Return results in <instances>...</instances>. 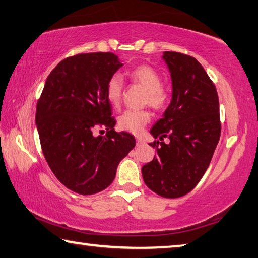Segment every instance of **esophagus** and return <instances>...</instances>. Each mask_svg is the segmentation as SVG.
I'll list each match as a JSON object with an SVG mask.
<instances>
[{
	"label": "esophagus",
	"mask_w": 258,
	"mask_h": 258,
	"mask_svg": "<svg viewBox=\"0 0 258 258\" xmlns=\"http://www.w3.org/2000/svg\"><path fill=\"white\" fill-rule=\"evenodd\" d=\"M137 144L138 145H142V144H144V140H142L141 138H137Z\"/></svg>",
	"instance_id": "obj_1"
}]
</instances>
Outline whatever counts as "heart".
<instances>
[{"mask_svg":"<svg viewBox=\"0 0 258 258\" xmlns=\"http://www.w3.org/2000/svg\"><path fill=\"white\" fill-rule=\"evenodd\" d=\"M134 84L140 85L146 89V103L154 109H163L170 100V93L162 86V77L149 65H140L128 73ZM105 94L109 103L114 108L119 107L122 96V78L119 75L110 77L105 87ZM150 120L148 111H134L126 110L118 118V126L131 133L140 134L147 122Z\"/></svg>","mask_w":258,"mask_h":258,"instance_id":"1","label":"heart"}]
</instances>
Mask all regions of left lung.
<instances>
[{"label":"left lung","instance_id":"obj_1","mask_svg":"<svg viewBox=\"0 0 258 258\" xmlns=\"http://www.w3.org/2000/svg\"><path fill=\"white\" fill-rule=\"evenodd\" d=\"M172 80V99L150 130L157 156L142 166L148 188L167 199L193 190L209 166L220 137L219 100L216 87L194 57L163 52ZM169 137L165 144L161 140Z\"/></svg>","mask_w":258,"mask_h":258}]
</instances>
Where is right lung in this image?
<instances>
[{
    "label": "right lung",
    "instance_id": "1",
    "mask_svg": "<svg viewBox=\"0 0 258 258\" xmlns=\"http://www.w3.org/2000/svg\"><path fill=\"white\" fill-rule=\"evenodd\" d=\"M122 65L112 52L65 58L48 76L36 104L35 124L44 158L55 177L78 194L105 189L118 164L136 146L132 134L114 131L116 120L105 94L110 77ZM100 125L107 130L105 136H96Z\"/></svg>",
    "mask_w": 258,
    "mask_h": 258
}]
</instances>
